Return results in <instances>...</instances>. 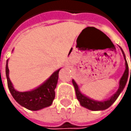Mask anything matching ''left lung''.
Wrapping results in <instances>:
<instances>
[{
	"mask_svg": "<svg viewBox=\"0 0 131 131\" xmlns=\"http://www.w3.org/2000/svg\"><path fill=\"white\" fill-rule=\"evenodd\" d=\"M120 49H121V51L123 52L124 59H125V72H124L123 77H121L120 80H119V88L118 90H117V91L114 93L111 98H109L107 100H105V101H95L93 99L90 98L89 97H87L86 95H84V94H82V93L80 92V90H79V87L78 85H77V84L76 83V82L73 79H72V83L73 84V87L75 88L77 98L78 99V101H79V103H80L82 106L85 107V108H88L90 110H92V111L105 110V109L108 108L109 106H111L112 105V103H114V102L117 100V98H118L119 94L123 90V89L125 88V85H126V83H127L128 79V63H127V60H126L125 55V53H124L123 50L122 49L121 47H120ZM130 77L131 70L130 79ZM129 82H130V80H129Z\"/></svg>",
	"mask_w": 131,
	"mask_h": 131,
	"instance_id": "8db88e82",
	"label": "left lung"
}]
</instances>
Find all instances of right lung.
I'll list each match as a JSON object with an SVG mask.
<instances>
[{"label":"right lung","mask_w":131,"mask_h":131,"mask_svg":"<svg viewBox=\"0 0 131 131\" xmlns=\"http://www.w3.org/2000/svg\"><path fill=\"white\" fill-rule=\"evenodd\" d=\"M8 61V60L6 61V66L8 88L15 101L22 106L31 111H37L51 106L55 96L54 89L57 86L58 74L60 68L54 71L46 82L37 88L27 92H19L14 89L10 81Z\"/></svg>","instance_id":"obj_1"}]
</instances>
